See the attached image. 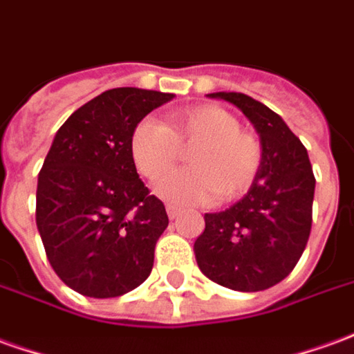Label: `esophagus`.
<instances>
[{
  "instance_id": "obj_1",
  "label": "esophagus",
  "mask_w": 354,
  "mask_h": 354,
  "mask_svg": "<svg viewBox=\"0 0 354 354\" xmlns=\"http://www.w3.org/2000/svg\"><path fill=\"white\" fill-rule=\"evenodd\" d=\"M180 212H182V209H180L178 205H172V203L167 205V214H169V218H178V216H180Z\"/></svg>"
}]
</instances>
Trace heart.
Here are the masks:
<instances>
[{"mask_svg":"<svg viewBox=\"0 0 354 354\" xmlns=\"http://www.w3.org/2000/svg\"><path fill=\"white\" fill-rule=\"evenodd\" d=\"M187 153L189 169L170 172L157 184L160 197L174 203H201L216 195L228 203L249 192L263 167V142L243 130L236 115L218 105L174 109L167 124L142 118L130 134V157L147 180H159Z\"/></svg>","mask_w":354,"mask_h":354,"instance_id":"obj_1","label":"heart"}]
</instances>
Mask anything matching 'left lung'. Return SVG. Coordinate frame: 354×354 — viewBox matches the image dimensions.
Wrapping results in <instances>:
<instances>
[{
    "instance_id": "8db88e82",
    "label": "left lung",
    "mask_w": 354,
    "mask_h": 354,
    "mask_svg": "<svg viewBox=\"0 0 354 354\" xmlns=\"http://www.w3.org/2000/svg\"><path fill=\"white\" fill-rule=\"evenodd\" d=\"M211 97L243 111L263 142V167L243 199L205 214L195 259L209 280L236 291H263L295 268L313 226L315 174L305 145L280 115L236 91Z\"/></svg>"
}]
</instances>
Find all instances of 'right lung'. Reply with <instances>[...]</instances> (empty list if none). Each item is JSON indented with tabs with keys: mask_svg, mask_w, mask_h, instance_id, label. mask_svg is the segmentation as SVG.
<instances>
[{
	"mask_svg": "<svg viewBox=\"0 0 354 354\" xmlns=\"http://www.w3.org/2000/svg\"><path fill=\"white\" fill-rule=\"evenodd\" d=\"M172 93L115 88L57 130L38 174L36 224L49 264L86 297L124 295L147 280L169 226L130 157V134Z\"/></svg>",
	"mask_w": 354,
	"mask_h": 354,
	"instance_id": "1",
	"label": "right lung"
}]
</instances>
